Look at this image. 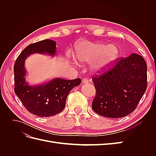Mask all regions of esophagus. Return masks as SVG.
Wrapping results in <instances>:
<instances>
[{"label":"esophagus","instance_id":"1","mask_svg":"<svg viewBox=\"0 0 156 156\" xmlns=\"http://www.w3.org/2000/svg\"><path fill=\"white\" fill-rule=\"evenodd\" d=\"M88 83V79H87V78L83 79V80H82V83H83V84H87V83Z\"/></svg>","mask_w":156,"mask_h":156}]
</instances>
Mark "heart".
<instances>
[{
  "mask_svg": "<svg viewBox=\"0 0 156 156\" xmlns=\"http://www.w3.org/2000/svg\"><path fill=\"white\" fill-rule=\"evenodd\" d=\"M119 50L115 45L102 42L83 41L76 48V58L81 63H91L97 72L107 70L119 56Z\"/></svg>",
  "mask_w": 156,
  "mask_h": 156,
  "instance_id": "obj_1",
  "label": "heart"
}]
</instances>
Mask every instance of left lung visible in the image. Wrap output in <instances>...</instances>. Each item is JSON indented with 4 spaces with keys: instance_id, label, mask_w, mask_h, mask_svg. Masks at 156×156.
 <instances>
[{
    "instance_id": "obj_1",
    "label": "left lung",
    "mask_w": 156,
    "mask_h": 156,
    "mask_svg": "<svg viewBox=\"0 0 156 156\" xmlns=\"http://www.w3.org/2000/svg\"><path fill=\"white\" fill-rule=\"evenodd\" d=\"M96 88L92 108L108 118H122L135 110L147 88V66L143 56L133 53L111 68L94 75Z\"/></svg>"
}]
</instances>
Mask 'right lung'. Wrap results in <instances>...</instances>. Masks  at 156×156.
Returning <instances> with one entry per match:
<instances>
[{
  "label": "right lung",
  "mask_w": 156,
  "mask_h": 156,
  "mask_svg": "<svg viewBox=\"0 0 156 156\" xmlns=\"http://www.w3.org/2000/svg\"><path fill=\"white\" fill-rule=\"evenodd\" d=\"M56 49V42L48 39L30 44L18 56L13 66L14 91L26 109L37 116L49 117L60 112L65 107L69 92L81 82L79 78L73 80L55 78L39 85L30 86L26 83L27 57L34 53L55 56Z\"/></svg>",
  "instance_id": "1"
}]
</instances>
